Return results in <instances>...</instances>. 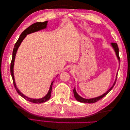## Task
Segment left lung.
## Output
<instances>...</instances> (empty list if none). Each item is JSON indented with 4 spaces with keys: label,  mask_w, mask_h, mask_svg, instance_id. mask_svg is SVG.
<instances>
[{
    "label": "left lung",
    "mask_w": 130,
    "mask_h": 130,
    "mask_svg": "<svg viewBox=\"0 0 130 130\" xmlns=\"http://www.w3.org/2000/svg\"><path fill=\"white\" fill-rule=\"evenodd\" d=\"M111 46L113 48V49H114V50H115V53H116V56L117 57V58L119 62V63H120V57H119V48H118V45L116 43H111ZM117 74H118V73H117V75H116V80L115 81V82H114V83L112 85V87L110 88L107 92H106V93H104L103 95H101L100 96H99L98 97H96V98H90V99H85V98H82L81 96H80L78 94H77V93L76 92V89H75V87L74 88V89H73V92H74V97L75 98L76 100L80 102V103H88V104H92V103H96V102H97L98 101L100 100V99H101L102 98H103L105 96H106L107 94L111 91V90H112V89L113 88L114 86H115V84H116V80H117Z\"/></svg>",
    "instance_id": "left-lung-1"
}]
</instances>
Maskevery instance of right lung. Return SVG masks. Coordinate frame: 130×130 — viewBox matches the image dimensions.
Masks as SVG:
<instances>
[{
    "label": "right lung",
    "instance_id": "1",
    "mask_svg": "<svg viewBox=\"0 0 130 130\" xmlns=\"http://www.w3.org/2000/svg\"><path fill=\"white\" fill-rule=\"evenodd\" d=\"M47 25H48V21H45L44 22H37V23H35L34 24L31 25L29 27L26 28L23 32L21 34V35L19 36L18 41L17 42L15 43V44L14 45V47L13 50V52H12V61L11 63V66H10V72H11V74L12 77V80H13V85L14 87L15 88V90H17V93L20 95L22 97L24 98V99H25L27 101H29L31 103H33L35 104H40L42 103H44V102L48 101L51 96V93H52V86L54 81L52 82V84L50 85V88L49 91L46 95L42 98H40V99H33V98H30L25 96L24 94H23L20 90L18 89L17 88L16 84H15V82L14 80V73H13V68H14V61H15V55H16V53L17 52L18 49L20 46L21 43L22 41L24 40V39L26 37L27 35H29L30 34H32L35 32H37V31H40L43 29H45L46 28Z\"/></svg>",
    "mask_w": 130,
    "mask_h": 130
}]
</instances>
